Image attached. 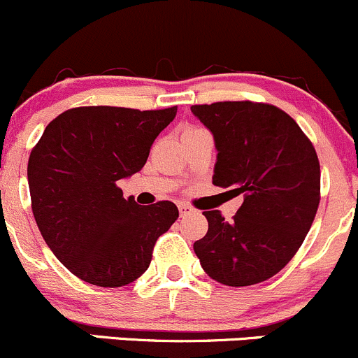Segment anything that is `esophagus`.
I'll list each match as a JSON object with an SVG mask.
<instances>
[{"label":"esophagus","instance_id":"1","mask_svg":"<svg viewBox=\"0 0 358 358\" xmlns=\"http://www.w3.org/2000/svg\"><path fill=\"white\" fill-rule=\"evenodd\" d=\"M178 211H180V216H189V215H192V213H194V208H192V206L185 204V202H180Z\"/></svg>","mask_w":358,"mask_h":358}]
</instances>
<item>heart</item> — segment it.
I'll list each match as a JSON object with an SVG mask.
<instances>
[{
  "instance_id": "1",
  "label": "heart",
  "mask_w": 358,
  "mask_h": 358,
  "mask_svg": "<svg viewBox=\"0 0 358 358\" xmlns=\"http://www.w3.org/2000/svg\"><path fill=\"white\" fill-rule=\"evenodd\" d=\"M190 129H192V128H190Z\"/></svg>"
}]
</instances>
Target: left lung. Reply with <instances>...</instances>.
<instances>
[{
	"label": "left lung",
	"mask_w": 358,
	"mask_h": 358,
	"mask_svg": "<svg viewBox=\"0 0 358 358\" xmlns=\"http://www.w3.org/2000/svg\"><path fill=\"white\" fill-rule=\"evenodd\" d=\"M190 110L215 136L213 183L244 197L230 223L216 209L204 211L208 234L194 251L216 282H263L291 262L317 215L315 149L294 119L270 103L215 102Z\"/></svg>",
	"instance_id": "left-lung-1"
}]
</instances>
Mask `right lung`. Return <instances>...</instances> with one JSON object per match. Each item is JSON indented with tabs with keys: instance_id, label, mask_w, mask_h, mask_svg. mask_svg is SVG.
<instances>
[{
	"instance_id": "right-lung-1",
	"label": "right lung",
	"mask_w": 358,
	"mask_h": 358,
	"mask_svg": "<svg viewBox=\"0 0 358 358\" xmlns=\"http://www.w3.org/2000/svg\"><path fill=\"white\" fill-rule=\"evenodd\" d=\"M175 115L176 106L74 107L57 115L32 149V215L53 255L85 282L121 287L138 279L159 236L178 218L171 201L140 208L117 187L143 168Z\"/></svg>"
}]
</instances>
